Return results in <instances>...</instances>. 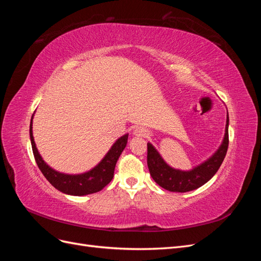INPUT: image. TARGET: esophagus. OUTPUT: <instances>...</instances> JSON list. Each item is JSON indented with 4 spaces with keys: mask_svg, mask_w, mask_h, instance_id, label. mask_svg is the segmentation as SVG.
Instances as JSON below:
<instances>
[{
    "mask_svg": "<svg viewBox=\"0 0 261 261\" xmlns=\"http://www.w3.org/2000/svg\"><path fill=\"white\" fill-rule=\"evenodd\" d=\"M134 136L136 137H146L148 135V132L144 127H136L133 132Z\"/></svg>",
    "mask_w": 261,
    "mask_h": 261,
    "instance_id": "1",
    "label": "esophagus"
}]
</instances>
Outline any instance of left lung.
<instances>
[{
	"label": "left lung",
	"instance_id": "left-lung-1",
	"mask_svg": "<svg viewBox=\"0 0 261 261\" xmlns=\"http://www.w3.org/2000/svg\"><path fill=\"white\" fill-rule=\"evenodd\" d=\"M147 163L150 175L155 183L169 192L186 193L194 191L210 180L222 164L228 146V113L226 114L225 132L222 143L207 160L196 165L191 170L172 168L164 161L155 147L148 143Z\"/></svg>",
	"mask_w": 261,
	"mask_h": 261
}]
</instances>
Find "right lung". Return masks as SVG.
Returning a JSON list of instances; mask_svg holds the SVG:
<instances>
[{
	"label": "right lung",
	"mask_w": 261,
	"mask_h": 261,
	"mask_svg": "<svg viewBox=\"0 0 261 261\" xmlns=\"http://www.w3.org/2000/svg\"><path fill=\"white\" fill-rule=\"evenodd\" d=\"M34 115L35 113L31 116L29 128L31 147H33V152L39 169L42 172L44 177L52 184V186L66 195L85 196L101 191L112 180L116 162L126 145H127L128 134H125L122 137L116 139L107 154L102 158V160L96 167L89 171L81 173V174H67V173H62L51 168L42 159L41 154L39 153L33 135Z\"/></svg>",
	"instance_id": "1"
}]
</instances>
